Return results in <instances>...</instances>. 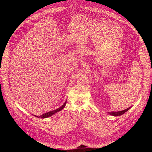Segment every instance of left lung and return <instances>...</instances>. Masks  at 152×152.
<instances>
[{"instance_id": "obj_1", "label": "left lung", "mask_w": 152, "mask_h": 152, "mask_svg": "<svg viewBox=\"0 0 152 152\" xmlns=\"http://www.w3.org/2000/svg\"><path fill=\"white\" fill-rule=\"evenodd\" d=\"M132 107H130L129 108H128L125 110H121V111H118V112H115V111H112V112H107V113L110 115H112V116H121L122 115H123L124 113H125V112H126L129 109L131 108Z\"/></svg>"}]
</instances>
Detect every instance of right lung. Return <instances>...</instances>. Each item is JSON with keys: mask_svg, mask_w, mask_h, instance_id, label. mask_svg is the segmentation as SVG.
Here are the masks:
<instances>
[{"mask_svg": "<svg viewBox=\"0 0 152 152\" xmlns=\"http://www.w3.org/2000/svg\"><path fill=\"white\" fill-rule=\"evenodd\" d=\"M66 101H67V100L65 101L64 104L62 106H61L60 108H57V109H55V110H53L48 112H47V113H43V115H40V116H37V115H34V116L37 117V118H42V119H44V118H48V117H50V116H51L52 115H53L54 114L56 113L57 112H58L61 110L63 109H64V108L65 107L66 104Z\"/></svg>", "mask_w": 152, "mask_h": 152, "instance_id": "1", "label": "right lung"}]
</instances>
